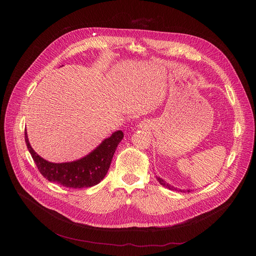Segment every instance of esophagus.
<instances>
[{"label":"esophagus","instance_id":"34e87169","mask_svg":"<svg viewBox=\"0 0 256 256\" xmlns=\"http://www.w3.org/2000/svg\"><path fill=\"white\" fill-rule=\"evenodd\" d=\"M141 128H142V126H141Z\"/></svg>","mask_w":256,"mask_h":256}]
</instances>
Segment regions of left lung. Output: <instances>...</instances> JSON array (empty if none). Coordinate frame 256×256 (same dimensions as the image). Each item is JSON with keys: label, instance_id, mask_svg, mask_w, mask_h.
<instances>
[{"label": "left lung", "instance_id": "left-lung-1", "mask_svg": "<svg viewBox=\"0 0 256 256\" xmlns=\"http://www.w3.org/2000/svg\"><path fill=\"white\" fill-rule=\"evenodd\" d=\"M156 180H158V182L160 184H162V186H166V188H168V189L169 190H172V191H174V190H176V191H178V189H176V188H174V186H170L169 184H167L165 180H163L162 178H156ZM178 191H180V192H184V190H178ZM188 192H190V190H186Z\"/></svg>", "mask_w": 256, "mask_h": 256}]
</instances>
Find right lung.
I'll return each instance as SVG.
<instances>
[{
    "label": "right lung",
    "mask_w": 256,
    "mask_h": 256,
    "mask_svg": "<svg viewBox=\"0 0 256 256\" xmlns=\"http://www.w3.org/2000/svg\"><path fill=\"white\" fill-rule=\"evenodd\" d=\"M122 138L124 132L117 130L82 158L67 163H50L34 152L24 130L26 147L42 176L48 182L72 189L93 186L104 180L110 168L114 152Z\"/></svg>",
    "instance_id": "obj_1"
}]
</instances>
